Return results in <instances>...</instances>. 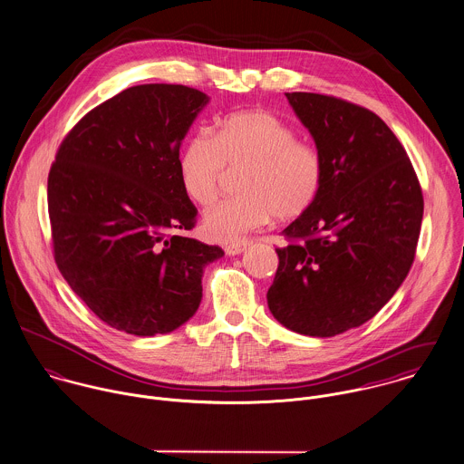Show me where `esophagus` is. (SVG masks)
I'll use <instances>...</instances> for the list:
<instances>
[{"label": "esophagus", "instance_id": "34e87169", "mask_svg": "<svg viewBox=\"0 0 464 464\" xmlns=\"http://www.w3.org/2000/svg\"><path fill=\"white\" fill-rule=\"evenodd\" d=\"M251 242L249 240H238V242H233V244H227L224 249H226V253L231 256V255H240L244 249H247V246H249Z\"/></svg>", "mask_w": 464, "mask_h": 464}]
</instances>
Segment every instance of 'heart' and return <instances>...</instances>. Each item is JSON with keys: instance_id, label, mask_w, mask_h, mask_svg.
I'll return each mask as SVG.
<instances>
[{"instance_id": "b5f03b06", "label": "heart", "mask_w": 464, "mask_h": 464, "mask_svg": "<svg viewBox=\"0 0 464 464\" xmlns=\"http://www.w3.org/2000/svg\"><path fill=\"white\" fill-rule=\"evenodd\" d=\"M179 179L197 204H209L227 167H246L242 195L204 211L202 229L215 242H233L273 217L294 220L317 200L324 183L321 150L297 140L295 129L266 109L224 118L215 132L195 130L179 152Z\"/></svg>"}]
</instances>
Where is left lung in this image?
I'll list each match as a JSON object with an SVG mask.
<instances>
[{
    "label": "left lung",
    "mask_w": 464,
    "mask_h": 464,
    "mask_svg": "<svg viewBox=\"0 0 464 464\" xmlns=\"http://www.w3.org/2000/svg\"><path fill=\"white\" fill-rule=\"evenodd\" d=\"M324 160L314 206L285 231L267 292L292 332L334 337L357 328L411 271L423 193L394 132L372 111L317 93H285Z\"/></svg>",
    "instance_id": "1"
}]
</instances>
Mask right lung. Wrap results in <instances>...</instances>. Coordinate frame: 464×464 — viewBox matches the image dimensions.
<instances>
[{"mask_svg": "<svg viewBox=\"0 0 464 464\" xmlns=\"http://www.w3.org/2000/svg\"><path fill=\"white\" fill-rule=\"evenodd\" d=\"M206 103L181 84L129 88L81 118L55 154V264L114 330L147 337L185 324L200 304L202 269L224 255L179 233L197 222L179 179V147Z\"/></svg>", "mask_w": 464, "mask_h": 464, "instance_id": "right-lung-1", "label": "right lung"}]
</instances>
